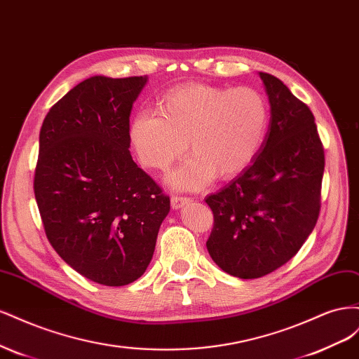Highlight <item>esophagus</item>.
<instances>
[{
  "mask_svg": "<svg viewBox=\"0 0 359 359\" xmlns=\"http://www.w3.org/2000/svg\"><path fill=\"white\" fill-rule=\"evenodd\" d=\"M190 201H191V199H190V198H186V196H172L170 205H172L173 210H180V208H182L184 205H187Z\"/></svg>",
  "mask_w": 359,
  "mask_h": 359,
  "instance_id": "esophagus-1",
  "label": "esophagus"
}]
</instances>
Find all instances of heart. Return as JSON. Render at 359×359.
<instances>
[{
    "label": "heart",
    "instance_id": "b5f03b06",
    "mask_svg": "<svg viewBox=\"0 0 359 359\" xmlns=\"http://www.w3.org/2000/svg\"><path fill=\"white\" fill-rule=\"evenodd\" d=\"M268 106L250 86L223 88L190 83L172 90L160 112L139 111L130 139L145 166L165 170L189 148L193 153L169 175L173 187L196 190L217 173L227 178L245 169L264 142Z\"/></svg>",
    "mask_w": 359,
    "mask_h": 359
}]
</instances>
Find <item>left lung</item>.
I'll return each mask as SVG.
<instances>
[{
	"mask_svg": "<svg viewBox=\"0 0 359 359\" xmlns=\"http://www.w3.org/2000/svg\"><path fill=\"white\" fill-rule=\"evenodd\" d=\"M259 76L271 106L266 137L252 165L205 199L214 214L208 253L240 278L264 277L298 253L318 222L325 168L309 106L276 76Z\"/></svg>",
	"mask_w": 359,
	"mask_h": 359,
	"instance_id": "1",
	"label": "left lung"
}]
</instances>
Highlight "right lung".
Wrapping results in <instances>:
<instances>
[{
    "mask_svg": "<svg viewBox=\"0 0 359 359\" xmlns=\"http://www.w3.org/2000/svg\"><path fill=\"white\" fill-rule=\"evenodd\" d=\"M147 76H93L50 107L34 194L49 243L104 286L133 283L154 255L169 196L130 154V114Z\"/></svg>",
    "mask_w": 359,
    "mask_h": 359,
    "instance_id": "add662e5",
    "label": "right lung"
}]
</instances>
